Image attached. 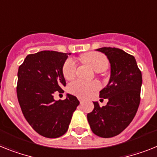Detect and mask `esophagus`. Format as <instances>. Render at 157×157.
<instances>
[{"mask_svg": "<svg viewBox=\"0 0 157 157\" xmlns=\"http://www.w3.org/2000/svg\"><path fill=\"white\" fill-rule=\"evenodd\" d=\"M78 100H79V101H80V103H81V104H82L83 102H84V100H83V99L78 98Z\"/></svg>", "mask_w": 157, "mask_h": 157, "instance_id": "34e87169", "label": "esophagus"}]
</instances>
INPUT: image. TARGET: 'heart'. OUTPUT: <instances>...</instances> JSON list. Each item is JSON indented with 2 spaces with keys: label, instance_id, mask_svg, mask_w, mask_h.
Instances as JSON below:
<instances>
[{
  "label": "heart",
  "instance_id": "heart-1",
  "mask_svg": "<svg viewBox=\"0 0 157 157\" xmlns=\"http://www.w3.org/2000/svg\"><path fill=\"white\" fill-rule=\"evenodd\" d=\"M83 60L97 72H104L109 68V62L107 56L101 52H89L83 56ZM76 61L72 58H68L63 64V76L66 80H72L76 75ZM99 88L100 85L97 82H86L81 80H76L69 84L68 90L69 93L80 98H86Z\"/></svg>",
  "mask_w": 157,
  "mask_h": 157
}]
</instances>
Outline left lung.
<instances>
[{"instance_id":"left-lung-1","label":"left lung","mask_w":157,"mask_h":157,"mask_svg":"<svg viewBox=\"0 0 157 157\" xmlns=\"http://www.w3.org/2000/svg\"><path fill=\"white\" fill-rule=\"evenodd\" d=\"M107 56L111 64V76L107 87L100 92L101 98L109 99L107 105L87 114L91 129L103 138L119 135L133 120L140 101L141 71L132 55L111 47L97 48Z\"/></svg>"}]
</instances>
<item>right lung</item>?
<instances>
[{"instance_id":"1","label":"right lung","mask_w":157,"mask_h":157,"mask_svg":"<svg viewBox=\"0 0 157 157\" xmlns=\"http://www.w3.org/2000/svg\"><path fill=\"white\" fill-rule=\"evenodd\" d=\"M69 54L49 50L29 54L18 68L17 94L21 111L32 128L44 137L64 135L80 104L70 94L65 100L53 99L55 93H64L62 66Z\"/></svg>"}]
</instances>
